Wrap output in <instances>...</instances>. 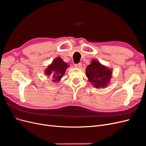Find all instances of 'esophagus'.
Listing matches in <instances>:
<instances>
[{"instance_id":"esophagus-1","label":"esophagus","mask_w":146,"mask_h":146,"mask_svg":"<svg viewBox=\"0 0 146 146\" xmlns=\"http://www.w3.org/2000/svg\"><path fill=\"white\" fill-rule=\"evenodd\" d=\"M74 66H75V67L77 68H80L82 65L81 63H77V64H75Z\"/></svg>"}]
</instances>
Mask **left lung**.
Here are the masks:
<instances>
[{
	"instance_id": "1",
	"label": "left lung",
	"mask_w": 146,
	"mask_h": 146,
	"mask_svg": "<svg viewBox=\"0 0 146 146\" xmlns=\"http://www.w3.org/2000/svg\"><path fill=\"white\" fill-rule=\"evenodd\" d=\"M88 80L96 88H104L107 86L111 78V70L102 65L99 61L92 60L86 69Z\"/></svg>"
}]
</instances>
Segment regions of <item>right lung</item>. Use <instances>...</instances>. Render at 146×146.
Here are the masks:
<instances>
[{"mask_svg":"<svg viewBox=\"0 0 146 146\" xmlns=\"http://www.w3.org/2000/svg\"><path fill=\"white\" fill-rule=\"evenodd\" d=\"M68 67V64L64 63L60 57H58L53 61L52 63L45 70L46 75L47 76H50L52 78V81L54 82H58L61 77H63Z\"/></svg>","mask_w":146,"mask_h":146,"instance_id":"add662e5","label":"right lung"}]
</instances>
